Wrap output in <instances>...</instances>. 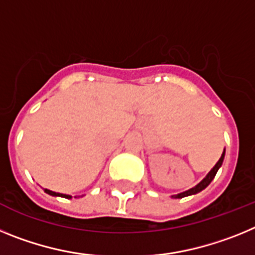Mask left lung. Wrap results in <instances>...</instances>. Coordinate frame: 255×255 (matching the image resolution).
<instances>
[{
  "instance_id": "left-lung-1",
  "label": "left lung",
  "mask_w": 255,
  "mask_h": 255,
  "mask_svg": "<svg viewBox=\"0 0 255 255\" xmlns=\"http://www.w3.org/2000/svg\"><path fill=\"white\" fill-rule=\"evenodd\" d=\"M225 152L226 150L224 149V153L221 154V158L218 159L217 163L215 164V167L212 168L211 171H209L208 173H207V176L204 177L202 181L199 182V184H197V185L194 186V188H191L189 189V190L186 191H182V193H179V194L176 195H171V198H175V199H180V198H185V197H189V195H194V194H198V193H200L202 190H204V189L207 188V186L211 184V181L213 179H215L216 176V173H217V171L220 170V167L222 166V162H224V158H225Z\"/></svg>"
}]
</instances>
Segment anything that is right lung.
Returning <instances> with one entry per match:
<instances>
[{
  "label": "right lung",
  "instance_id": "1",
  "mask_svg": "<svg viewBox=\"0 0 255 255\" xmlns=\"http://www.w3.org/2000/svg\"><path fill=\"white\" fill-rule=\"evenodd\" d=\"M44 191H46L47 194L52 195V197H61V198H67V199H70V198H73V197H71V195H67V194H61V193H56V191L48 190V189H44Z\"/></svg>",
  "mask_w": 255,
  "mask_h": 255
}]
</instances>
